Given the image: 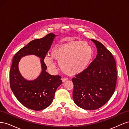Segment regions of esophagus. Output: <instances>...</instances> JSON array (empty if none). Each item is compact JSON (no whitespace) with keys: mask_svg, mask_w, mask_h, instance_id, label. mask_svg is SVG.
I'll return each instance as SVG.
<instances>
[{"mask_svg":"<svg viewBox=\"0 0 129 129\" xmlns=\"http://www.w3.org/2000/svg\"><path fill=\"white\" fill-rule=\"evenodd\" d=\"M67 80H68V79L67 78H62V82H65V81H66Z\"/></svg>","mask_w":129,"mask_h":129,"instance_id":"esophagus-1","label":"esophagus"}]
</instances>
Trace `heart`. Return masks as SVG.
<instances>
[{
  "mask_svg": "<svg viewBox=\"0 0 129 129\" xmlns=\"http://www.w3.org/2000/svg\"><path fill=\"white\" fill-rule=\"evenodd\" d=\"M93 56L91 45L86 41H74L52 49L51 56L47 55L45 62L51 69L55 68L54 59L58 61L62 71L68 75H75L86 69Z\"/></svg>",
  "mask_w": 129,
  "mask_h": 129,
  "instance_id": "1",
  "label": "heart"
}]
</instances>
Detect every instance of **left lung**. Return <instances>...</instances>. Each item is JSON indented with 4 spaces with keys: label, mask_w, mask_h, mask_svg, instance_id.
<instances>
[{
    "label": "left lung",
    "mask_w": 129,
    "mask_h": 129,
    "mask_svg": "<svg viewBox=\"0 0 129 129\" xmlns=\"http://www.w3.org/2000/svg\"><path fill=\"white\" fill-rule=\"evenodd\" d=\"M91 40L96 46L97 56L83 72L72 79L74 102L88 110L99 109L110 100L117 81L116 64L112 54L102 43Z\"/></svg>",
    "instance_id": "1"
}]
</instances>
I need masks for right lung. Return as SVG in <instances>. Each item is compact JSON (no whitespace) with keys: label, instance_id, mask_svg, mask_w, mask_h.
Segmentation results:
<instances>
[{"label":"right lung","instance_id":"1","mask_svg":"<svg viewBox=\"0 0 129 129\" xmlns=\"http://www.w3.org/2000/svg\"><path fill=\"white\" fill-rule=\"evenodd\" d=\"M49 33L45 37L31 41L20 49L13 58L10 69V87L17 100L23 105L33 110L39 111L47 108L52 103L57 88L62 83L61 77L51 75L46 72L44 59L50 48L54 38ZM35 55L41 58L42 71L33 81L23 78L18 71V64L21 57Z\"/></svg>","mask_w":129,"mask_h":129}]
</instances>
